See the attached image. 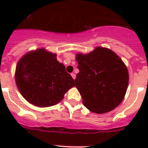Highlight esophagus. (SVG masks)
<instances>
[{
    "instance_id": "34e87169",
    "label": "esophagus",
    "mask_w": 148,
    "mask_h": 148,
    "mask_svg": "<svg viewBox=\"0 0 148 148\" xmlns=\"http://www.w3.org/2000/svg\"><path fill=\"white\" fill-rule=\"evenodd\" d=\"M71 76L73 77V79L75 80V77H76V76H75V74H74V73H72V74H71Z\"/></svg>"
}]
</instances>
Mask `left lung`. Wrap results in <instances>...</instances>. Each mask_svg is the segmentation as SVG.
<instances>
[{"instance_id": "8db88e82", "label": "left lung", "mask_w": 148, "mask_h": 148, "mask_svg": "<svg viewBox=\"0 0 148 148\" xmlns=\"http://www.w3.org/2000/svg\"><path fill=\"white\" fill-rule=\"evenodd\" d=\"M79 73L75 87L83 104L90 111L102 114L118 107L126 94L129 82L127 68L113 50L97 47L87 54L75 56Z\"/></svg>"}]
</instances>
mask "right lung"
Segmentation results:
<instances>
[{
	"instance_id": "add662e5",
	"label": "right lung",
	"mask_w": 148,
	"mask_h": 148,
	"mask_svg": "<svg viewBox=\"0 0 148 148\" xmlns=\"http://www.w3.org/2000/svg\"><path fill=\"white\" fill-rule=\"evenodd\" d=\"M57 55L38 48L23 55L17 63L15 79L19 92L30 104L47 108L59 103L74 80Z\"/></svg>"
}]
</instances>
